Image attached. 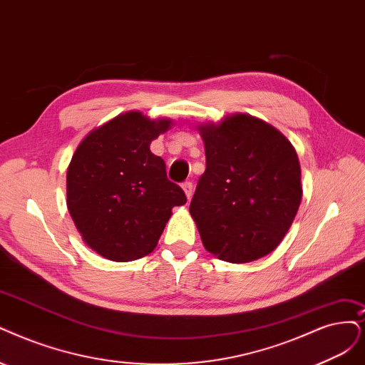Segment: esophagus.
<instances>
[{"label": "esophagus", "instance_id": "obj_1", "mask_svg": "<svg viewBox=\"0 0 365 365\" xmlns=\"http://www.w3.org/2000/svg\"><path fill=\"white\" fill-rule=\"evenodd\" d=\"M182 187H183V191L186 194V198L191 200V197H192V182H183Z\"/></svg>", "mask_w": 365, "mask_h": 365}]
</instances>
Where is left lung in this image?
I'll use <instances>...</instances> for the list:
<instances>
[{
	"label": "left lung",
	"mask_w": 365,
	"mask_h": 365,
	"mask_svg": "<svg viewBox=\"0 0 365 365\" xmlns=\"http://www.w3.org/2000/svg\"><path fill=\"white\" fill-rule=\"evenodd\" d=\"M206 150L190 212L205 248L218 259L248 263L272 252L302 198L301 165L290 141L247 114L200 128Z\"/></svg>",
	"instance_id": "left-lung-1"
}]
</instances>
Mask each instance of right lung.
Returning a JSON list of instances; mask_svg holds the SVG:
<instances>
[{"label":"right lung","mask_w":365,"mask_h":365,"mask_svg":"<svg viewBox=\"0 0 365 365\" xmlns=\"http://www.w3.org/2000/svg\"><path fill=\"white\" fill-rule=\"evenodd\" d=\"M171 120L129 111L91 130L67 168V209L86 244L113 262L150 254L174 206L186 203L150 143Z\"/></svg>","instance_id":"right-lung-1"}]
</instances>
